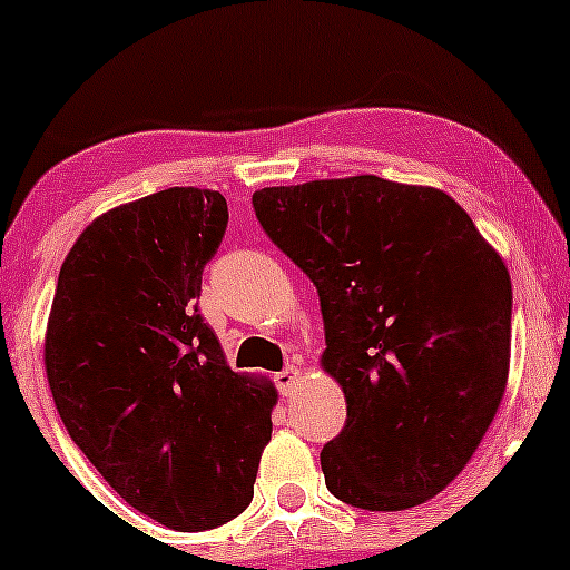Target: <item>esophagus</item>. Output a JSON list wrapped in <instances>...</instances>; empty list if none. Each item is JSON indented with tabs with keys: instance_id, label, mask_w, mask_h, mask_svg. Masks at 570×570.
I'll list each match as a JSON object with an SVG mask.
<instances>
[{
	"instance_id": "34e87169",
	"label": "esophagus",
	"mask_w": 570,
	"mask_h": 570,
	"mask_svg": "<svg viewBox=\"0 0 570 570\" xmlns=\"http://www.w3.org/2000/svg\"><path fill=\"white\" fill-rule=\"evenodd\" d=\"M301 377H303L301 370H295V366H286V370H281L278 375H275V386H278L281 394H292L297 386H301Z\"/></svg>"
}]
</instances>
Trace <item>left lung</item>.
Returning a JSON list of instances; mask_svg holds the SVG:
<instances>
[{"mask_svg": "<svg viewBox=\"0 0 570 570\" xmlns=\"http://www.w3.org/2000/svg\"><path fill=\"white\" fill-rule=\"evenodd\" d=\"M264 234L317 286L322 366L347 400L320 452L327 491L407 510L444 491L493 422L513 286L446 193L381 176L253 193Z\"/></svg>", "mask_w": 570, "mask_h": 570, "instance_id": "obj_1", "label": "left lung"}]
</instances>
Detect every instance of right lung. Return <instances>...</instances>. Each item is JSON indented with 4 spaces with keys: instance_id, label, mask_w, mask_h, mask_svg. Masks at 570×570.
Masks as SVG:
<instances>
[{
    "instance_id": "add662e5",
    "label": "right lung",
    "mask_w": 570,
    "mask_h": 570,
    "mask_svg": "<svg viewBox=\"0 0 570 570\" xmlns=\"http://www.w3.org/2000/svg\"><path fill=\"white\" fill-rule=\"evenodd\" d=\"M228 226L215 189L170 187L96 217L46 327L57 413L120 499L170 530H215L253 499L275 389L237 375L198 312Z\"/></svg>"
}]
</instances>
